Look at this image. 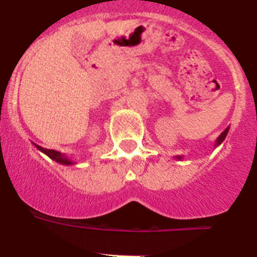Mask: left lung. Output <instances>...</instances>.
<instances>
[{
	"mask_svg": "<svg viewBox=\"0 0 257 257\" xmlns=\"http://www.w3.org/2000/svg\"><path fill=\"white\" fill-rule=\"evenodd\" d=\"M228 129H230V128H228V126H227V128H226L225 131H223V132H222L221 135L218 136V139L215 140L214 148H217V146H219V145H221V144H222V142L225 141L226 136H227V133H228ZM175 159H178V161H182V159H183V155H176Z\"/></svg>",
	"mask_w": 257,
	"mask_h": 257,
	"instance_id": "left-lung-1",
	"label": "left lung"
}]
</instances>
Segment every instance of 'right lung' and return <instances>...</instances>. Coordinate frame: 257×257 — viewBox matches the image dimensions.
Returning <instances> with one entry per match:
<instances>
[{
  "mask_svg": "<svg viewBox=\"0 0 257 257\" xmlns=\"http://www.w3.org/2000/svg\"><path fill=\"white\" fill-rule=\"evenodd\" d=\"M34 144V142H32ZM35 145V148L38 149V150H40L42 153H44L45 155H48L49 158L53 159L55 162H57V163H60V165H65V166H72V165H75V162L72 161V159L69 158L68 155L62 154V153L57 152V150H51V149H44L42 148V146L36 145V144H34Z\"/></svg>",
  "mask_w": 257,
  "mask_h": 257,
  "instance_id": "right-lung-1",
  "label": "right lung"
}]
</instances>
